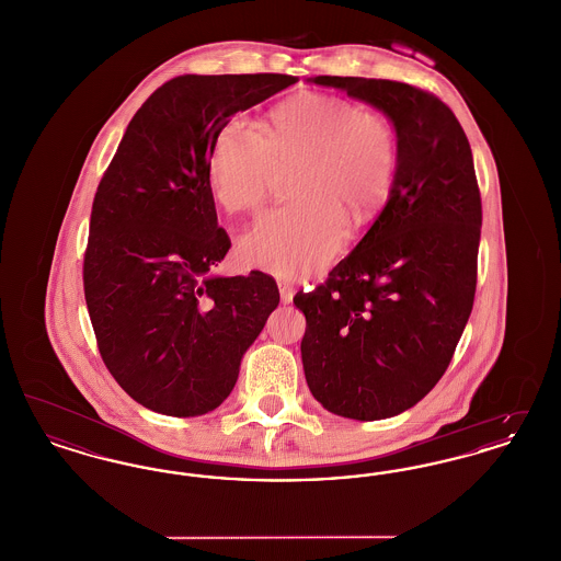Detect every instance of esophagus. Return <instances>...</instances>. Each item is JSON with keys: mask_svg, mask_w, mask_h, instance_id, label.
<instances>
[{"mask_svg": "<svg viewBox=\"0 0 561 561\" xmlns=\"http://www.w3.org/2000/svg\"><path fill=\"white\" fill-rule=\"evenodd\" d=\"M277 288H279V296H282V302H293L294 298V284L288 279H279L277 282Z\"/></svg>", "mask_w": 561, "mask_h": 561, "instance_id": "1", "label": "esophagus"}]
</instances>
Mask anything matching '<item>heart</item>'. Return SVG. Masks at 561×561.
Masks as SVG:
<instances>
[{
  "instance_id": "obj_1",
  "label": "heart",
  "mask_w": 561,
  "mask_h": 561,
  "mask_svg": "<svg viewBox=\"0 0 561 561\" xmlns=\"http://www.w3.org/2000/svg\"><path fill=\"white\" fill-rule=\"evenodd\" d=\"M398 138L391 122L347 99L302 92L273 108L265 136L243 119L214 140L210 185L229 213L261 206L277 170L298 168L296 204L271 208L240 238L241 261L279 277L323 265L345 222L373 216L393 185Z\"/></svg>"
}]
</instances>
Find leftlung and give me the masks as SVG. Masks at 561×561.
<instances>
[{
  "instance_id": "obj_1",
  "label": "left lung",
  "mask_w": 561,
  "mask_h": 561,
  "mask_svg": "<svg viewBox=\"0 0 561 561\" xmlns=\"http://www.w3.org/2000/svg\"><path fill=\"white\" fill-rule=\"evenodd\" d=\"M382 111L398 163L368 233L313 293L302 368L313 398L339 416L378 421L423 400L444 376L473 309L481 197L467 134L450 107L391 80L318 76Z\"/></svg>"
}]
</instances>
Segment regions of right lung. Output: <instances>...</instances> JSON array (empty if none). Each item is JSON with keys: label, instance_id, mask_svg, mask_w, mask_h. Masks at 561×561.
I'll use <instances>...</instances> for the list:
<instances>
[{"label": "right lung", "instance_id": "right-lung-1", "mask_svg": "<svg viewBox=\"0 0 561 561\" xmlns=\"http://www.w3.org/2000/svg\"><path fill=\"white\" fill-rule=\"evenodd\" d=\"M296 81H165L136 111L96 188L83 256L88 313L108 373L153 412L187 419L218 408L279 305L263 271L214 275L231 241L216 222L208 168L236 113Z\"/></svg>", "mask_w": 561, "mask_h": 561}]
</instances>
